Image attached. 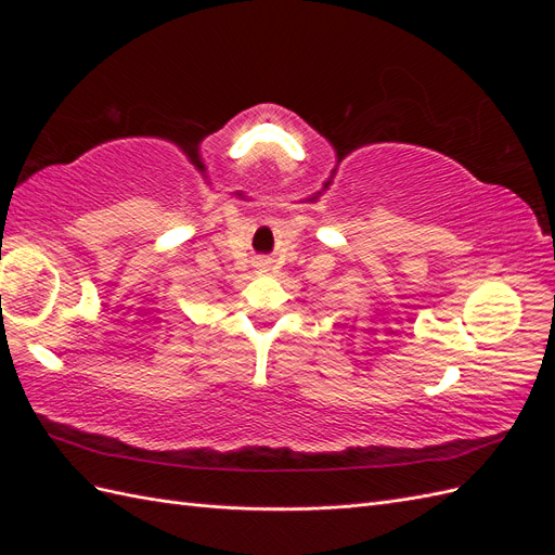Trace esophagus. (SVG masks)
Returning a JSON list of instances; mask_svg holds the SVG:
<instances>
[{
  "label": "esophagus",
  "mask_w": 555,
  "mask_h": 555,
  "mask_svg": "<svg viewBox=\"0 0 555 555\" xmlns=\"http://www.w3.org/2000/svg\"><path fill=\"white\" fill-rule=\"evenodd\" d=\"M257 268H259V271H266V268H268V261H257Z\"/></svg>",
  "instance_id": "obj_1"
}]
</instances>
